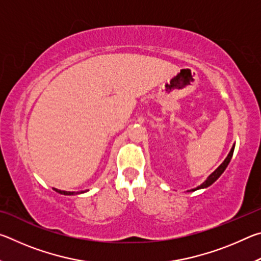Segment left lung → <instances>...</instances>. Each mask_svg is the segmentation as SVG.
I'll list each match as a JSON object with an SVG mask.
<instances>
[{
	"instance_id": "left-lung-1",
	"label": "left lung",
	"mask_w": 261,
	"mask_h": 261,
	"mask_svg": "<svg viewBox=\"0 0 261 261\" xmlns=\"http://www.w3.org/2000/svg\"><path fill=\"white\" fill-rule=\"evenodd\" d=\"M233 148L235 147H232L231 148V151H230V153L228 154V156L226 158V160H224L222 163H221V166L218 168V169H216L213 174H212L208 178H207L204 183H202L200 187H198L197 188V190L198 189H204V188H207V187H210V185H212L213 184L216 179H218L221 175H222V173L224 170H226V168H227V166L229 165V162H230V160H231V158H232V154H233Z\"/></svg>"
}]
</instances>
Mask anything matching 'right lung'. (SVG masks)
<instances>
[{
	"mask_svg": "<svg viewBox=\"0 0 261 261\" xmlns=\"http://www.w3.org/2000/svg\"><path fill=\"white\" fill-rule=\"evenodd\" d=\"M55 191H57L59 193H62V194H67V196H71V194H76V193H83L82 192H71V191H62V190H57L55 189Z\"/></svg>",
	"mask_w": 261,
	"mask_h": 261,
	"instance_id": "obj_1",
	"label": "right lung"
}]
</instances>
